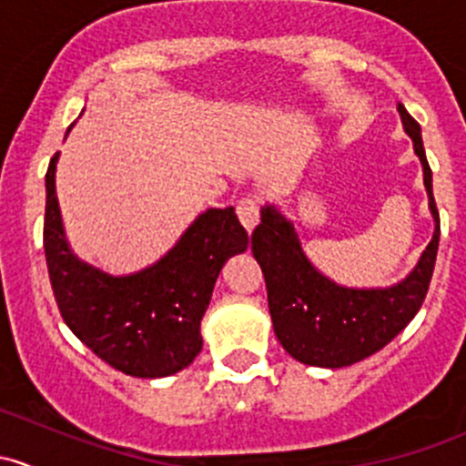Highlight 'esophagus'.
<instances>
[{
  "mask_svg": "<svg viewBox=\"0 0 466 466\" xmlns=\"http://www.w3.org/2000/svg\"><path fill=\"white\" fill-rule=\"evenodd\" d=\"M237 216L238 220H241L243 228L248 229V232H252V229L257 228V223H259L261 218V205L257 198H241L237 205Z\"/></svg>",
  "mask_w": 466,
  "mask_h": 466,
  "instance_id": "34e87169",
  "label": "esophagus"
}]
</instances>
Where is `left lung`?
<instances>
[{
    "instance_id": "8db88e82",
    "label": "left lung",
    "mask_w": 466,
    "mask_h": 466,
    "mask_svg": "<svg viewBox=\"0 0 466 466\" xmlns=\"http://www.w3.org/2000/svg\"><path fill=\"white\" fill-rule=\"evenodd\" d=\"M399 112L424 167V185L437 223L433 241L410 277L383 290L342 289L309 263L293 225L275 209L266 207L261 223L252 232V255L266 279L277 340L299 363L345 368L377 354L417 316L429 293L440 246V211L420 124L403 106H399Z\"/></svg>"
}]
</instances>
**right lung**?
<instances>
[{
  "mask_svg": "<svg viewBox=\"0 0 466 466\" xmlns=\"http://www.w3.org/2000/svg\"><path fill=\"white\" fill-rule=\"evenodd\" d=\"M56 162L46 168L45 257L65 324L119 372L159 379L185 370L203 347L200 320L223 263L248 248L232 207L209 209L148 270L110 277L69 252L56 198Z\"/></svg>",
  "mask_w": 466,
  "mask_h": 466,
  "instance_id": "right-lung-1",
  "label": "right lung"
}]
</instances>
